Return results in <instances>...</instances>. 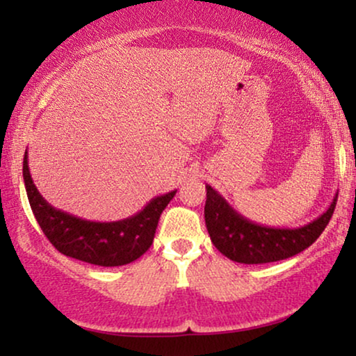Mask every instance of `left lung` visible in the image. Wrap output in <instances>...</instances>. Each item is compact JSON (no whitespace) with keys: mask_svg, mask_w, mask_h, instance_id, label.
<instances>
[{"mask_svg":"<svg viewBox=\"0 0 356 356\" xmlns=\"http://www.w3.org/2000/svg\"><path fill=\"white\" fill-rule=\"evenodd\" d=\"M206 227L213 246L228 259L241 264H266L298 254L318 240L332 217L337 196L327 211L298 228L266 227L238 213L220 193L206 184Z\"/></svg>","mask_w":356,"mask_h":356,"instance_id":"obj_1","label":"left lung"}]
</instances>
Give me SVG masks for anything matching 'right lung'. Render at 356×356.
Instances as JSON below:
<instances>
[{
	"label": "right lung",
	"instance_id": "right-lung-1",
	"mask_svg": "<svg viewBox=\"0 0 356 356\" xmlns=\"http://www.w3.org/2000/svg\"><path fill=\"white\" fill-rule=\"evenodd\" d=\"M22 177L33 216L51 245L65 256L104 267L124 266L143 256L152 245L160 213L177 194L175 189L150 199L143 211L123 220L92 222L53 207L43 199L31 177L27 152Z\"/></svg>",
	"mask_w": 356,
	"mask_h": 356
}]
</instances>
